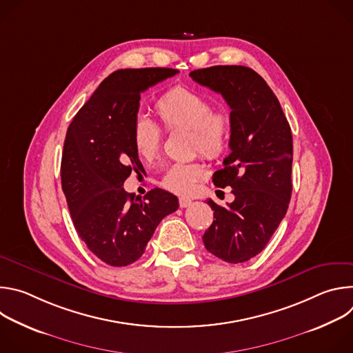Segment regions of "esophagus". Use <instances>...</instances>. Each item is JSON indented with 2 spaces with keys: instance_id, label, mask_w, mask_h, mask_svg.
I'll use <instances>...</instances> for the list:
<instances>
[{
  "instance_id": "1",
  "label": "esophagus",
  "mask_w": 353,
  "mask_h": 353,
  "mask_svg": "<svg viewBox=\"0 0 353 353\" xmlns=\"http://www.w3.org/2000/svg\"><path fill=\"white\" fill-rule=\"evenodd\" d=\"M179 204H180V208H187L192 204V199L187 198V196H180L179 198Z\"/></svg>"
}]
</instances>
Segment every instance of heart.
<instances>
[{"instance_id": "b5f03b06", "label": "heart", "mask_w": 353, "mask_h": 353, "mask_svg": "<svg viewBox=\"0 0 353 353\" xmlns=\"http://www.w3.org/2000/svg\"><path fill=\"white\" fill-rule=\"evenodd\" d=\"M155 114L168 131H191V146L208 159L221 158L229 148L232 116L225 109H212L211 100L185 86L165 92L154 106ZM162 141L161 130L148 119L139 117L132 128V145L137 155L146 162L154 161ZM205 170L199 163H176L170 166L161 184L180 195L191 194Z\"/></svg>"}]
</instances>
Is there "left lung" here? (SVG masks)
Instances as JSON below:
<instances>
[{"label":"left lung","mask_w":353,"mask_h":353,"mask_svg":"<svg viewBox=\"0 0 353 353\" xmlns=\"http://www.w3.org/2000/svg\"><path fill=\"white\" fill-rule=\"evenodd\" d=\"M190 77L221 93L230 108V155L212 176L216 187L230 185L228 207L207 203L214 222L203 236L218 259L244 263L264 250L283 219L292 195L293 142L279 100L267 82L243 65L195 70Z\"/></svg>","instance_id":"left-lung-1"}]
</instances>
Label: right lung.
Listing matches in <instances>:
<instances>
[{"instance_id": "1", "label": "right lung", "mask_w": 353, "mask_h": 353, "mask_svg": "<svg viewBox=\"0 0 353 353\" xmlns=\"http://www.w3.org/2000/svg\"><path fill=\"white\" fill-rule=\"evenodd\" d=\"M173 68H127L110 74L68 127L61 185L78 236L113 267L137 261L159 222L179 208L176 195L154 188L142 198L123 184L142 165L132 145L141 93L176 75Z\"/></svg>"}]
</instances>
